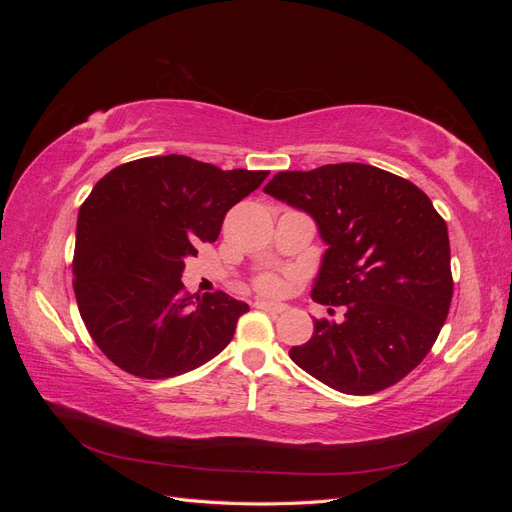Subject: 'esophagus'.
<instances>
[{"label":"esophagus","mask_w":512,"mask_h":512,"mask_svg":"<svg viewBox=\"0 0 512 512\" xmlns=\"http://www.w3.org/2000/svg\"><path fill=\"white\" fill-rule=\"evenodd\" d=\"M258 309H262V312H269V314H282L284 312V305H280V303H271V301H262V299H258L256 303H254Z\"/></svg>","instance_id":"34e87169"}]
</instances>
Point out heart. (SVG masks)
<instances>
[{
    "mask_svg": "<svg viewBox=\"0 0 512 512\" xmlns=\"http://www.w3.org/2000/svg\"><path fill=\"white\" fill-rule=\"evenodd\" d=\"M256 286L260 292H265V294H280L284 288L282 280L277 275H262Z\"/></svg>",
    "mask_w": 512,
    "mask_h": 512,
    "instance_id": "heart-1",
    "label": "heart"
}]
</instances>
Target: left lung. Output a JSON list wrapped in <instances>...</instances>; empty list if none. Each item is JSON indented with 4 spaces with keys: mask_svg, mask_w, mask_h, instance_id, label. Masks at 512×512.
I'll return each mask as SVG.
<instances>
[{
    "mask_svg": "<svg viewBox=\"0 0 512 512\" xmlns=\"http://www.w3.org/2000/svg\"><path fill=\"white\" fill-rule=\"evenodd\" d=\"M265 192L314 218L327 252L312 288L344 316L316 320L290 348L309 376L346 395L389 389L436 342L453 299L446 222L408 179L369 164L277 173Z\"/></svg>",
    "mask_w": 512,
    "mask_h": 512,
    "instance_id": "8db88e82",
    "label": "left lung"
}]
</instances>
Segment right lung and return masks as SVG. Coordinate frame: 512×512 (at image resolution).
Here are the masks:
<instances>
[{
	"mask_svg": "<svg viewBox=\"0 0 512 512\" xmlns=\"http://www.w3.org/2000/svg\"><path fill=\"white\" fill-rule=\"evenodd\" d=\"M269 170H222L188 156L113 168L79 211L74 294L91 339L123 371L181 376L220 354L250 305L226 292H185L196 245L218 239L230 207Z\"/></svg>",
	"mask_w": 512,
	"mask_h": 512,
	"instance_id": "add662e5",
	"label": "right lung"
}]
</instances>
